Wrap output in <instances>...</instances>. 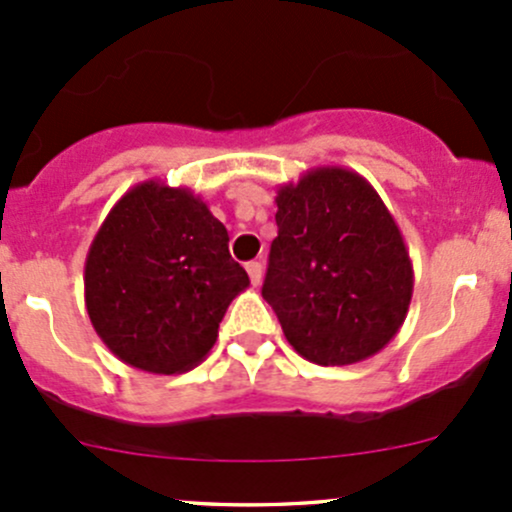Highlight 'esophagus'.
<instances>
[{
  "instance_id": "34e87169",
  "label": "esophagus",
  "mask_w": 512,
  "mask_h": 512,
  "mask_svg": "<svg viewBox=\"0 0 512 512\" xmlns=\"http://www.w3.org/2000/svg\"><path fill=\"white\" fill-rule=\"evenodd\" d=\"M245 269H247V274H250L252 286H260V282H262V262H247Z\"/></svg>"
}]
</instances>
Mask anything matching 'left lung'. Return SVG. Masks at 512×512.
I'll return each instance as SVG.
<instances>
[{
	"label": "left lung",
	"instance_id": "8db88e82",
	"mask_svg": "<svg viewBox=\"0 0 512 512\" xmlns=\"http://www.w3.org/2000/svg\"><path fill=\"white\" fill-rule=\"evenodd\" d=\"M274 201L262 296L289 345L320 367L384 350L411 306L413 262L376 189L347 167H313Z\"/></svg>",
	"mask_w": 512,
	"mask_h": 512
}]
</instances>
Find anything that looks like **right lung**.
<instances>
[{"mask_svg":"<svg viewBox=\"0 0 512 512\" xmlns=\"http://www.w3.org/2000/svg\"><path fill=\"white\" fill-rule=\"evenodd\" d=\"M247 286L206 201L157 179L116 201L84 262V306L101 342L150 374L194 369Z\"/></svg>","mask_w":512,"mask_h":512,"instance_id":"add662e5","label":"right lung"}]
</instances>
